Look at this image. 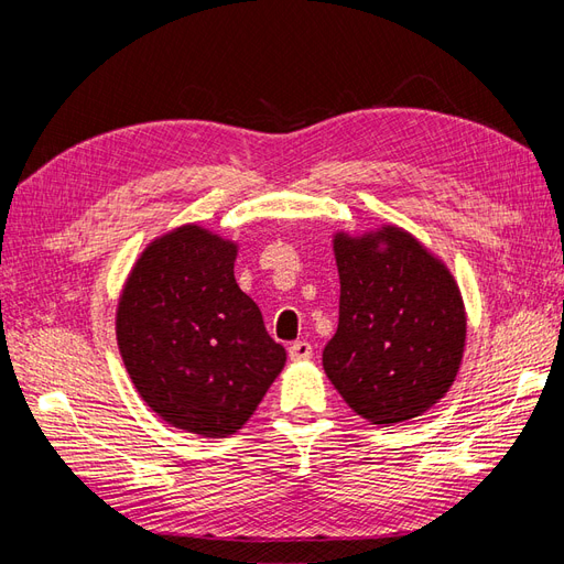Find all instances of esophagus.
<instances>
[{
  "label": "esophagus",
  "mask_w": 564,
  "mask_h": 564,
  "mask_svg": "<svg viewBox=\"0 0 564 564\" xmlns=\"http://www.w3.org/2000/svg\"><path fill=\"white\" fill-rule=\"evenodd\" d=\"M289 357H292L294 362H305L313 357V346L308 340H296V344L289 346Z\"/></svg>",
  "instance_id": "34e87169"
}]
</instances>
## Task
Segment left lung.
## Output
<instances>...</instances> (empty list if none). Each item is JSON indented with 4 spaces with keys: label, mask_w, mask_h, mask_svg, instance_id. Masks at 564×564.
Masks as SVG:
<instances>
[{
    "label": "left lung",
    "mask_w": 564,
    "mask_h": 564,
    "mask_svg": "<svg viewBox=\"0 0 564 564\" xmlns=\"http://www.w3.org/2000/svg\"><path fill=\"white\" fill-rule=\"evenodd\" d=\"M334 259L338 329L322 352L329 381L373 425L425 414L447 395L466 348L449 268L398 226L336 232Z\"/></svg>",
    "instance_id": "1"
}]
</instances>
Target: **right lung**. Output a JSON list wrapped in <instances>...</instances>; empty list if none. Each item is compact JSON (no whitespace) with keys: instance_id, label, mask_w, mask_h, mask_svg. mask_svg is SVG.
Listing matches in <instances>:
<instances>
[{"instance_id":"obj_1","label":"right lung","mask_w":564,"mask_h":564,"mask_svg":"<svg viewBox=\"0 0 564 564\" xmlns=\"http://www.w3.org/2000/svg\"><path fill=\"white\" fill-rule=\"evenodd\" d=\"M237 242L187 224L152 240L117 303V346L145 404L202 437L251 419L286 352L235 282Z\"/></svg>"}]
</instances>
